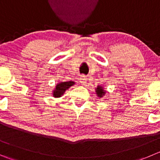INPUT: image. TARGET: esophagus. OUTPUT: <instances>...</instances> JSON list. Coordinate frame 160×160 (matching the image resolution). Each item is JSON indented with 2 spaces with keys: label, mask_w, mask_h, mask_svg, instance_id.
<instances>
[{
  "label": "esophagus",
  "mask_w": 160,
  "mask_h": 160,
  "mask_svg": "<svg viewBox=\"0 0 160 160\" xmlns=\"http://www.w3.org/2000/svg\"><path fill=\"white\" fill-rule=\"evenodd\" d=\"M80 81L82 84H85V83H87V77H85V76H81L80 77Z\"/></svg>",
  "instance_id": "esophagus-1"
}]
</instances>
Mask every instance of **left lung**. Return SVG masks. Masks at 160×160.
<instances>
[{
    "mask_svg": "<svg viewBox=\"0 0 160 160\" xmlns=\"http://www.w3.org/2000/svg\"><path fill=\"white\" fill-rule=\"evenodd\" d=\"M95 92H96L97 95H98V97H99V98H102L106 94V91L104 90L103 88H102V86H99V85L97 86V88H95Z\"/></svg>",
    "mask_w": 160,
    "mask_h": 160,
    "instance_id": "left-lung-1",
    "label": "left lung"
}]
</instances>
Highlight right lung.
<instances>
[{
  "mask_svg": "<svg viewBox=\"0 0 160 160\" xmlns=\"http://www.w3.org/2000/svg\"><path fill=\"white\" fill-rule=\"evenodd\" d=\"M74 84H75V82L72 81V80L67 82H61V83H58L56 85V88H55L54 90L53 91V96L55 97V98L62 97V95H64L65 91L68 90L70 87H72Z\"/></svg>",
  "mask_w": 160,
  "mask_h": 160,
  "instance_id": "obj_1",
  "label": "right lung"
}]
</instances>
